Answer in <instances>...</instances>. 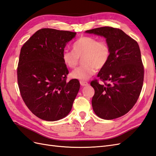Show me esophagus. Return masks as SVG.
Returning <instances> with one entry per match:
<instances>
[{"mask_svg": "<svg viewBox=\"0 0 156 156\" xmlns=\"http://www.w3.org/2000/svg\"><path fill=\"white\" fill-rule=\"evenodd\" d=\"M80 85L82 86H88V83L85 82V81H80Z\"/></svg>", "mask_w": 156, "mask_h": 156, "instance_id": "34e87169", "label": "esophagus"}]
</instances>
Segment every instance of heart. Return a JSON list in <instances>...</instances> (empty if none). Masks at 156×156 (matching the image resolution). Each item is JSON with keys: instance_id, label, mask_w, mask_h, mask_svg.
I'll use <instances>...</instances> for the list:
<instances>
[{"instance_id": "heart-1", "label": "heart", "mask_w": 156, "mask_h": 156, "mask_svg": "<svg viewBox=\"0 0 156 156\" xmlns=\"http://www.w3.org/2000/svg\"><path fill=\"white\" fill-rule=\"evenodd\" d=\"M110 51L108 44L99 41L95 38L82 37L73 44V51L65 50L62 53L64 64L70 69H74L82 58L83 65L70 73L73 78L85 81L93 75L96 69L100 70L107 64L110 58Z\"/></svg>"}]
</instances>
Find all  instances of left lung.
Wrapping results in <instances>:
<instances>
[{
	"instance_id": "1",
	"label": "left lung",
	"mask_w": 156,
	"mask_h": 156,
	"mask_svg": "<svg viewBox=\"0 0 156 156\" xmlns=\"http://www.w3.org/2000/svg\"><path fill=\"white\" fill-rule=\"evenodd\" d=\"M85 33L105 37L110 51L107 64L97 74L105 83L91 82L95 90L93 111L104 119L121 117L135 105L143 85L144 67L139 44L121 29L111 27Z\"/></svg>"
}]
</instances>
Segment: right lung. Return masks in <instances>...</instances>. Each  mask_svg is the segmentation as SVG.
<instances>
[{"label": "right lung", "mask_w": 156, "mask_h": 156, "mask_svg": "<svg viewBox=\"0 0 156 156\" xmlns=\"http://www.w3.org/2000/svg\"><path fill=\"white\" fill-rule=\"evenodd\" d=\"M76 33L53 29L37 30L21 49L17 82L25 105L36 116L54 122L66 117L80 90L76 79L66 82L69 71L62 53Z\"/></svg>", "instance_id": "add662e5"}]
</instances>
